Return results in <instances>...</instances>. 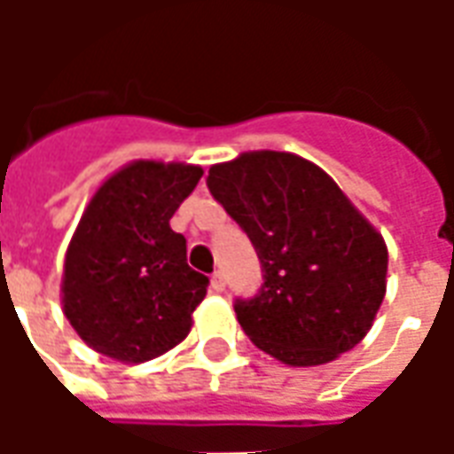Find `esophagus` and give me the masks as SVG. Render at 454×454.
I'll return each instance as SVG.
<instances>
[{
	"label": "esophagus",
	"instance_id": "34e87169",
	"mask_svg": "<svg viewBox=\"0 0 454 454\" xmlns=\"http://www.w3.org/2000/svg\"><path fill=\"white\" fill-rule=\"evenodd\" d=\"M211 289H214V292H223V289H226V275H223L221 270H216V272L211 275Z\"/></svg>",
	"mask_w": 454,
	"mask_h": 454
}]
</instances>
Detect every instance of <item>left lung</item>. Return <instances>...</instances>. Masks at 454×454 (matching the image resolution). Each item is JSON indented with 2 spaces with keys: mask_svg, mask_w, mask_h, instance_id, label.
<instances>
[{
  "mask_svg": "<svg viewBox=\"0 0 454 454\" xmlns=\"http://www.w3.org/2000/svg\"><path fill=\"white\" fill-rule=\"evenodd\" d=\"M208 192L246 231L262 286L236 299L238 324L292 367L335 360L367 335L387 292V246L314 162L277 150L208 169Z\"/></svg>",
  "mask_w": 454,
  "mask_h": 454,
  "instance_id": "obj_1",
  "label": "left lung"
}]
</instances>
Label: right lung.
Here are the masks:
<instances>
[{"label":"right lung","mask_w":454,"mask_h":454,"mask_svg":"<svg viewBox=\"0 0 454 454\" xmlns=\"http://www.w3.org/2000/svg\"><path fill=\"white\" fill-rule=\"evenodd\" d=\"M201 175L197 165L138 160L84 208L65 255L63 311L97 352L145 362L187 338L208 277L187 265V240L169 218Z\"/></svg>","instance_id":"add662e5"}]
</instances>
